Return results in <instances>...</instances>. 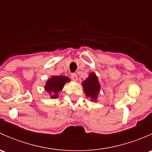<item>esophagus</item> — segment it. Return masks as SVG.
Instances as JSON below:
<instances>
[{"mask_svg":"<svg viewBox=\"0 0 152 152\" xmlns=\"http://www.w3.org/2000/svg\"><path fill=\"white\" fill-rule=\"evenodd\" d=\"M71 79H73V81H77V75L76 74V73H72L71 74Z\"/></svg>","mask_w":152,"mask_h":152,"instance_id":"obj_1","label":"esophagus"}]
</instances>
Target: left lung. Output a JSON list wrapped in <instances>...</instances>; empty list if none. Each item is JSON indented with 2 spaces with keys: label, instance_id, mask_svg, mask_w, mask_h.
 Returning <instances> with one entry per match:
<instances>
[{
  "label": "left lung",
  "instance_id": "obj_1",
  "mask_svg": "<svg viewBox=\"0 0 152 152\" xmlns=\"http://www.w3.org/2000/svg\"><path fill=\"white\" fill-rule=\"evenodd\" d=\"M84 92L87 97L90 98L92 102H96L100 92L101 85L95 73H90L88 77L82 82Z\"/></svg>",
  "mask_w": 152,
  "mask_h": 152
}]
</instances>
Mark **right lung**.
<instances>
[{
  "label": "right lung",
  "mask_w": 152,
  "mask_h": 152,
  "mask_svg": "<svg viewBox=\"0 0 152 152\" xmlns=\"http://www.w3.org/2000/svg\"><path fill=\"white\" fill-rule=\"evenodd\" d=\"M70 79L65 76H53L48 79L45 85V90L49 93L50 99H57L59 92L62 91L64 86Z\"/></svg>",
  "instance_id": "1"
}]
</instances>
